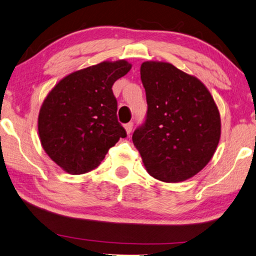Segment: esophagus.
Returning <instances> with one entry per match:
<instances>
[{
  "mask_svg": "<svg viewBox=\"0 0 256 256\" xmlns=\"http://www.w3.org/2000/svg\"><path fill=\"white\" fill-rule=\"evenodd\" d=\"M132 127H134L132 122H128V124H124V129H126V132H127L128 135H130V132L132 130Z\"/></svg>",
  "mask_w": 256,
  "mask_h": 256,
  "instance_id": "esophagus-1",
  "label": "esophagus"
}]
</instances>
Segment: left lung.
<instances>
[{
	"label": "left lung",
	"instance_id": "8db88e82",
	"mask_svg": "<svg viewBox=\"0 0 256 256\" xmlns=\"http://www.w3.org/2000/svg\"><path fill=\"white\" fill-rule=\"evenodd\" d=\"M145 121L132 134L148 172L166 182L192 177L219 144L221 121L214 100L198 78L166 62H144Z\"/></svg>",
	"mask_w": 256,
	"mask_h": 256
}]
</instances>
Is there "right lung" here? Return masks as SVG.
I'll use <instances>...</instances> for the list:
<instances>
[{"label":"right lung","mask_w":256,"mask_h":256,"mask_svg":"<svg viewBox=\"0 0 256 256\" xmlns=\"http://www.w3.org/2000/svg\"><path fill=\"white\" fill-rule=\"evenodd\" d=\"M132 68L127 61L102 62L64 77L40 108L38 134L48 156L71 174L90 172L120 138L112 86Z\"/></svg>","instance_id":"1"}]
</instances>
